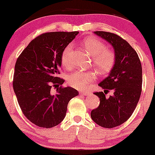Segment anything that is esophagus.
<instances>
[{
    "mask_svg": "<svg viewBox=\"0 0 155 155\" xmlns=\"http://www.w3.org/2000/svg\"><path fill=\"white\" fill-rule=\"evenodd\" d=\"M79 93L81 94V95H84V96H87V95H89L90 94V92H80Z\"/></svg>",
    "mask_w": 155,
    "mask_h": 155,
    "instance_id": "1",
    "label": "esophagus"
}]
</instances>
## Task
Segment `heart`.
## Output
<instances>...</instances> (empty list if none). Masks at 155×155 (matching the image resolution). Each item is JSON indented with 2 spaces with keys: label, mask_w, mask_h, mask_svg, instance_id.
I'll list each match as a JSON object with an SVG mask.
<instances>
[{
  "label": "heart",
  "mask_w": 155,
  "mask_h": 155,
  "mask_svg": "<svg viewBox=\"0 0 155 155\" xmlns=\"http://www.w3.org/2000/svg\"><path fill=\"white\" fill-rule=\"evenodd\" d=\"M82 45L87 52L92 57V63L100 74H107L111 70L115 63V54L113 51L107 49L104 42L94 37H88L84 39ZM72 49L71 44H68L64 49L61 56L62 65L69 68V54ZM95 72L78 71L68 76V83L74 88L79 90H85L89 84L95 81Z\"/></svg>",
  "instance_id": "b5f03b06"
}]
</instances>
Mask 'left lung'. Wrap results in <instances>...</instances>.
<instances>
[{
    "label": "left lung",
    "instance_id": "obj_1",
    "mask_svg": "<svg viewBox=\"0 0 155 155\" xmlns=\"http://www.w3.org/2000/svg\"><path fill=\"white\" fill-rule=\"evenodd\" d=\"M94 33L112 46L115 63L98 84L104 91L94 93L100 98V105L91 111V118L101 127L112 128L126 122L136 107L141 93V64L136 51L119 35L104 31ZM110 89L113 90V95L106 97Z\"/></svg>",
    "mask_w": 155,
    "mask_h": 155
}]
</instances>
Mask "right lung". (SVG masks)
Instances as JSON below:
<instances>
[{"label":"right lung","mask_w":155,"mask_h":155,"mask_svg":"<svg viewBox=\"0 0 155 155\" xmlns=\"http://www.w3.org/2000/svg\"><path fill=\"white\" fill-rule=\"evenodd\" d=\"M79 33L50 32L36 37L15 64L13 87L18 104L28 120L35 125L50 128L65 118L71 99L79 92L71 87H59L65 81L58 77L62 53ZM57 89L55 95L50 90Z\"/></svg>","instance_id":"add662e5"}]
</instances>
